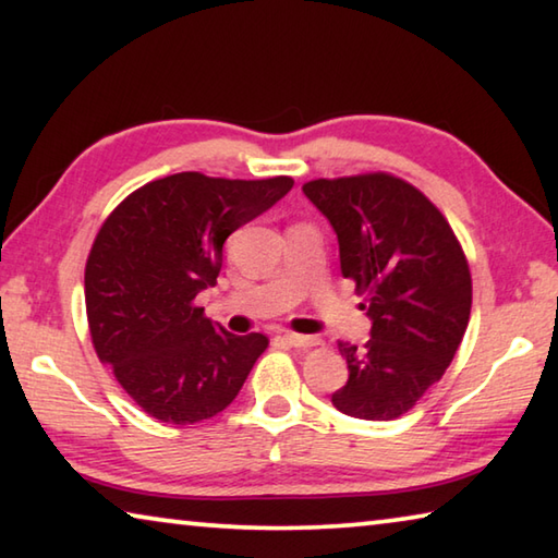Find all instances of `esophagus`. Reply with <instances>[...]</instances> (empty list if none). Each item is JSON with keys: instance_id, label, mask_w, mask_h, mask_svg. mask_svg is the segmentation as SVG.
<instances>
[{"instance_id": "obj_1", "label": "esophagus", "mask_w": 558, "mask_h": 558, "mask_svg": "<svg viewBox=\"0 0 558 558\" xmlns=\"http://www.w3.org/2000/svg\"><path fill=\"white\" fill-rule=\"evenodd\" d=\"M282 339H286V342L290 347H295V349H310V347L319 344V339L313 337V335H292V332H288V335H282Z\"/></svg>"}]
</instances>
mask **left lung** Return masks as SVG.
Instances as JSON below:
<instances>
[{"instance_id":"obj_1","label":"left lung","mask_w":558,"mask_h":558,"mask_svg":"<svg viewBox=\"0 0 558 558\" xmlns=\"http://www.w3.org/2000/svg\"><path fill=\"white\" fill-rule=\"evenodd\" d=\"M302 192L337 233L342 276L369 292L372 339L339 342L349 379L332 403L352 418L393 421L440 381L468 329L470 268L418 189L391 174L315 179Z\"/></svg>"}]
</instances>
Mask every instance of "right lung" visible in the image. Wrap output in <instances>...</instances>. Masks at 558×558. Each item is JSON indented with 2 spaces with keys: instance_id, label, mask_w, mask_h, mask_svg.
<instances>
[{
  "instance_id": "right-lung-1",
  "label": "right lung",
  "mask_w": 558,
  "mask_h": 558,
  "mask_svg": "<svg viewBox=\"0 0 558 558\" xmlns=\"http://www.w3.org/2000/svg\"><path fill=\"white\" fill-rule=\"evenodd\" d=\"M290 177L169 174L132 192L100 226L86 263V313L98 359L140 409L186 426L221 413L268 337L204 317L229 235L292 189Z\"/></svg>"
}]
</instances>
